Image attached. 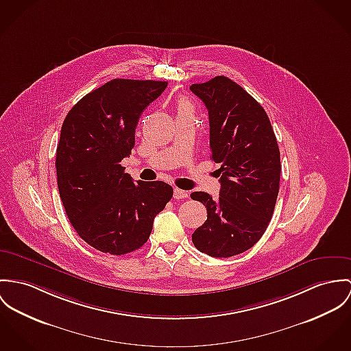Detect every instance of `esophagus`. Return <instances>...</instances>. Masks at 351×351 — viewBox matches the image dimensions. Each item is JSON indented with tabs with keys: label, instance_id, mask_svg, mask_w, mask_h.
I'll return each mask as SVG.
<instances>
[{
	"label": "esophagus",
	"instance_id": "1",
	"mask_svg": "<svg viewBox=\"0 0 351 351\" xmlns=\"http://www.w3.org/2000/svg\"><path fill=\"white\" fill-rule=\"evenodd\" d=\"M186 197H188V191L178 189V188L174 189V198H176V199H184V198H186Z\"/></svg>",
	"mask_w": 351,
	"mask_h": 351
}]
</instances>
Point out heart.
<instances>
[{
  "instance_id": "obj_1",
  "label": "heart",
  "mask_w": 351,
  "mask_h": 351,
  "mask_svg": "<svg viewBox=\"0 0 351 351\" xmlns=\"http://www.w3.org/2000/svg\"><path fill=\"white\" fill-rule=\"evenodd\" d=\"M178 114H193V107L186 99H181L178 103Z\"/></svg>"
}]
</instances>
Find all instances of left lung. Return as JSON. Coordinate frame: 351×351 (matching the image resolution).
<instances>
[{"instance_id": "obj_1", "label": "left lung", "mask_w": 351, "mask_h": 351, "mask_svg": "<svg viewBox=\"0 0 351 351\" xmlns=\"http://www.w3.org/2000/svg\"><path fill=\"white\" fill-rule=\"evenodd\" d=\"M209 114L210 160L220 163V197L194 191L208 219L191 234L194 247L212 257L252 248L272 219L280 184V152L267 112L226 76L191 84Z\"/></svg>"}]
</instances>
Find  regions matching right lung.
<instances>
[{
    "instance_id": "1",
    "label": "right lung",
    "mask_w": 351,
    "mask_h": 351,
    "mask_svg": "<svg viewBox=\"0 0 351 351\" xmlns=\"http://www.w3.org/2000/svg\"><path fill=\"white\" fill-rule=\"evenodd\" d=\"M166 86L114 79L82 97L64 119L55 163L60 198L77 234L103 254L141 248L173 197L162 181L134 184L121 165L135 145L141 114Z\"/></svg>"
}]
</instances>
